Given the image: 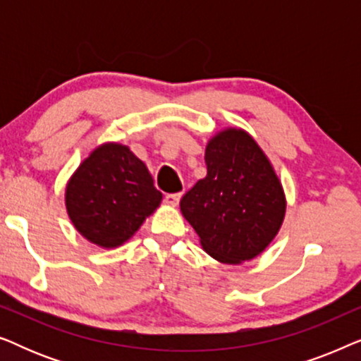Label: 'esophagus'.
Listing matches in <instances>:
<instances>
[{
  "label": "esophagus",
  "mask_w": 361,
  "mask_h": 361,
  "mask_svg": "<svg viewBox=\"0 0 361 361\" xmlns=\"http://www.w3.org/2000/svg\"><path fill=\"white\" fill-rule=\"evenodd\" d=\"M180 197H182V194H167L164 197V202L171 207H177V205H179V202H180Z\"/></svg>",
  "instance_id": "obj_1"
}]
</instances>
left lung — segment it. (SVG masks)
<instances>
[{
    "instance_id": "left-lung-1",
    "label": "left lung",
    "mask_w": 361,
    "mask_h": 361,
    "mask_svg": "<svg viewBox=\"0 0 361 361\" xmlns=\"http://www.w3.org/2000/svg\"><path fill=\"white\" fill-rule=\"evenodd\" d=\"M207 176L180 200L200 245L224 264L263 253L286 215V195L268 156L250 133L225 128L205 147Z\"/></svg>"
}]
</instances>
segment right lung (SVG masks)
<instances>
[{
  "label": "right lung",
  "instance_id": "right-lung-1",
  "mask_svg": "<svg viewBox=\"0 0 361 361\" xmlns=\"http://www.w3.org/2000/svg\"><path fill=\"white\" fill-rule=\"evenodd\" d=\"M145 162L120 142H103L80 162L66 187V209L83 238L118 248L161 205Z\"/></svg>",
  "mask_w": 361,
  "mask_h": 361
}]
</instances>
